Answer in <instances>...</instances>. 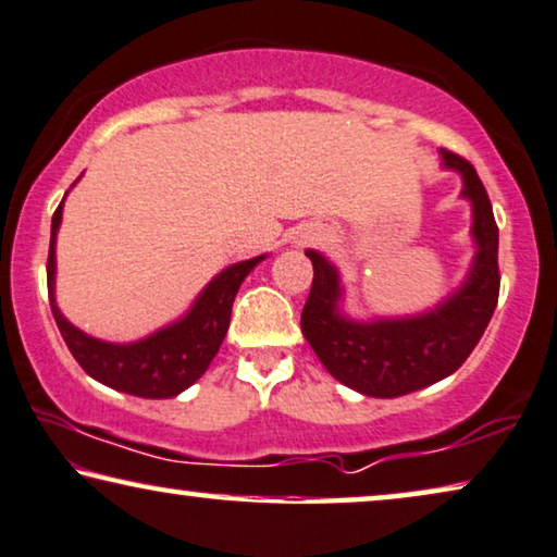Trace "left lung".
Here are the masks:
<instances>
[{"label": "left lung", "mask_w": 557, "mask_h": 557, "mask_svg": "<svg viewBox=\"0 0 557 557\" xmlns=\"http://www.w3.org/2000/svg\"><path fill=\"white\" fill-rule=\"evenodd\" d=\"M446 169L465 178L461 197L472 201L476 255L459 293L434 312L406 320L354 323L338 312L341 285L333 264L308 249L312 287L302 308V335L333 379L375 398H396L451 375L487 331L499 297V232L482 178L459 153L444 151Z\"/></svg>", "instance_id": "left-lung-1"}]
</instances>
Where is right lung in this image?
Masks as SVG:
<instances>
[{"label": "right lung", "mask_w": 557, "mask_h": 557, "mask_svg": "<svg viewBox=\"0 0 557 557\" xmlns=\"http://www.w3.org/2000/svg\"><path fill=\"white\" fill-rule=\"evenodd\" d=\"M62 219V201L52 214L50 232V255H47V295L50 308L58 323L62 341L67 343L70 354L81 368L92 379L106 383L123 394L140 398H171L189 388L194 381L201 379L211 358L222 346L226 327L232 318V302L237 297L242 280L249 270L264 257L237 262L226 268L222 275L209 282L207 289L194 302L189 315L178 323L163 327V331L148 335L146 341L131 343V346H115L90 338L75 325H70L54 305V237Z\"/></svg>", "instance_id": "right-lung-1"}]
</instances>
